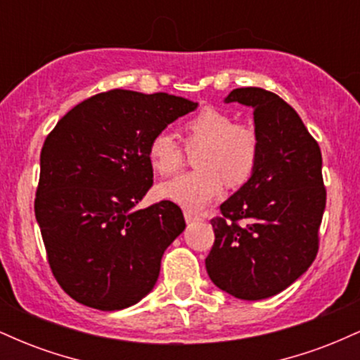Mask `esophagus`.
Segmentation results:
<instances>
[{"mask_svg": "<svg viewBox=\"0 0 360 360\" xmlns=\"http://www.w3.org/2000/svg\"><path fill=\"white\" fill-rule=\"evenodd\" d=\"M184 218H186V221H188V223H193V221L201 220V218L198 217L196 213H193V212H184Z\"/></svg>", "mask_w": 360, "mask_h": 360, "instance_id": "1", "label": "esophagus"}]
</instances>
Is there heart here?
I'll return each instance as SVG.
<instances>
[{"instance_id":"heart-1","label":"heart","mask_w":360,"mask_h":360,"mask_svg":"<svg viewBox=\"0 0 360 360\" xmlns=\"http://www.w3.org/2000/svg\"><path fill=\"white\" fill-rule=\"evenodd\" d=\"M184 143L200 150L194 155L198 171L160 184L164 198L188 210H201L220 196L223 186L240 188L254 176L259 162V135L250 125L235 123L229 113L205 108L184 125ZM150 166L159 174H172L183 166L184 152L169 131H159L147 147Z\"/></svg>"}]
</instances>
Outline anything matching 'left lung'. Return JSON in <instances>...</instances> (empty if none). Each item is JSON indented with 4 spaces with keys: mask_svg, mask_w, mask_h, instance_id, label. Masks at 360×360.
Instances as JSON below:
<instances>
[{
    "mask_svg": "<svg viewBox=\"0 0 360 360\" xmlns=\"http://www.w3.org/2000/svg\"><path fill=\"white\" fill-rule=\"evenodd\" d=\"M233 101L254 110L259 162L212 220L214 243L205 264L214 286L257 301L291 286L315 260L326 189L320 147L283 98L238 88L225 98Z\"/></svg>",
    "mask_w": 360,
    "mask_h": 360,
    "instance_id": "left-lung-1",
    "label": "left lung"
}]
</instances>
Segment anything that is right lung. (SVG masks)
<instances>
[{
  "label": "right lung",
  "mask_w": 360,
  "mask_h": 360,
  "mask_svg": "<svg viewBox=\"0 0 360 360\" xmlns=\"http://www.w3.org/2000/svg\"><path fill=\"white\" fill-rule=\"evenodd\" d=\"M198 103L111 89L65 113L45 139L35 217L53 278L77 303L115 311L155 286L164 250L186 229L172 201L134 206L154 181L147 147Z\"/></svg>",
  "instance_id": "obj_1"
}]
</instances>
